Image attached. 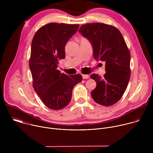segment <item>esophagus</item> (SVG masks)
<instances>
[{
  "instance_id": "obj_1",
  "label": "esophagus",
  "mask_w": 153,
  "mask_h": 153,
  "mask_svg": "<svg viewBox=\"0 0 153 153\" xmlns=\"http://www.w3.org/2000/svg\"><path fill=\"white\" fill-rule=\"evenodd\" d=\"M82 77L83 79H87L90 77V76L88 74H82Z\"/></svg>"
}]
</instances>
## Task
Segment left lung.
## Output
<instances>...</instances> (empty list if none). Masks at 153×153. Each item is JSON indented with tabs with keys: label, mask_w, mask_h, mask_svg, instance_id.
Returning <instances> with one entry per match:
<instances>
[{
	"label": "left lung",
	"mask_w": 153,
	"mask_h": 153,
	"mask_svg": "<svg viewBox=\"0 0 153 153\" xmlns=\"http://www.w3.org/2000/svg\"><path fill=\"white\" fill-rule=\"evenodd\" d=\"M79 31L91 42L94 58L105 62L103 77H90L96 82L91 96L100 105H113L123 95L130 79L131 56L125 41L117 28L102 23L83 25Z\"/></svg>",
	"instance_id": "8db88e82"
}]
</instances>
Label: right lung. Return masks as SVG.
I'll use <instances>...</instances> for the list:
<instances>
[{
	"instance_id": "add662e5",
	"label": "right lung",
	"mask_w": 153,
	"mask_h": 153,
	"mask_svg": "<svg viewBox=\"0 0 153 153\" xmlns=\"http://www.w3.org/2000/svg\"><path fill=\"white\" fill-rule=\"evenodd\" d=\"M79 25L50 23L35 33L29 62L33 88L48 108L59 110L71 101L74 86L81 74L67 76L57 70L59 60L65 57V48Z\"/></svg>"
}]
</instances>
